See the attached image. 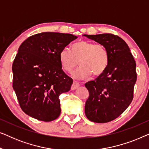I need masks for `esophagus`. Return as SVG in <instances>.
<instances>
[{
  "mask_svg": "<svg viewBox=\"0 0 149 149\" xmlns=\"http://www.w3.org/2000/svg\"><path fill=\"white\" fill-rule=\"evenodd\" d=\"M79 86H80V84H79V82H77V81H74L72 85V90H74V89L78 88Z\"/></svg>",
  "mask_w": 149,
  "mask_h": 149,
  "instance_id": "1",
  "label": "esophagus"
}]
</instances>
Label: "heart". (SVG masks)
<instances>
[{
    "mask_svg": "<svg viewBox=\"0 0 149 149\" xmlns=\"http://www.w3.org/2000/svg\"><path fill=\"white\" fill-rule=\"evenodd\" d=\"M59 59L62 68L68 72H72L78 64L80 65L73 76L82 79L91 74L93 77L102 74L109 66V54L102 44L79 40L71 45V52L67 49L61 50Z\"/></svg>",
    "mask_w": 149,
    "mask_h": 149,
    "instance_id": "1",
    "label": "heart"
}]
</instances>
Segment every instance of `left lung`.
<instances>
[{"label":"left lung","instance_id":"obj_1","mask_svg":"<svg viewBox=\"0 0 149 149\" xmlns=\"http://www.w3.org/2000/svg\"><path fill=\"white\" fill-rule=\"evenodd\" d=\"M85 36L104 45L109 54L105 72L85 85L89 92L85 115L95 123H107L119 117L132 102L136 64L129 47L119 36L110 33Z\"/></svg>","mask_w":149,"mask_h":149}]
</instances>
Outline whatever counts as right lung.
<instances>
[{"mask_svg": "<svg viewBox=\"0 0 149 149\" xmlns=\"http://www.w3.org/2000/svg\"><path fill=\"white\" fill-rule=\"evenodd\" d=\"M77 36L46 32L21 44L12 65L13 88L22 111L34 119L52 121L60 115L61 93L73 80L62 69L59 54Z\"/></svg>", "mask_w": 149, "mask_h": 149, "instance_id": "right-lung-1", "label": "right lung"}]
</instances>
